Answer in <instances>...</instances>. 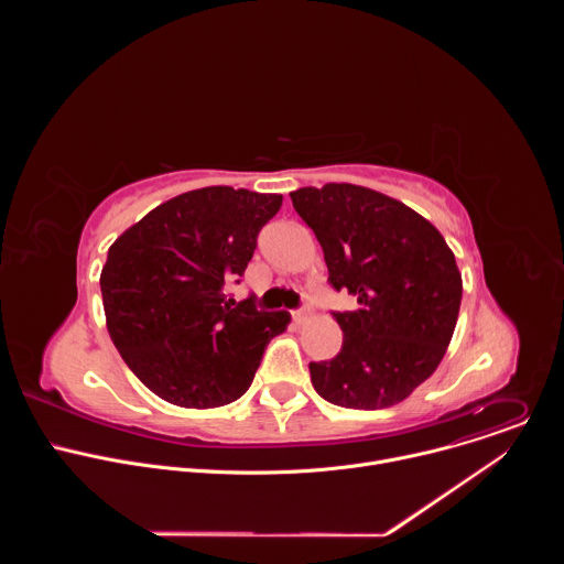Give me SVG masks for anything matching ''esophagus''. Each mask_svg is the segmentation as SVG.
Segmentation results:
<instances>
[{
    "mask_svg": "<svg viewBox=\"0 0 564 564\" xmlns=\"http://www.w3.org/2000/svg\"><path fill=\"white\" fill-rule=\"evenodd\" d=\"M310 316V307H301V310H294L292 312V318L296 321V324H303V321Z\"/></svg>",
    "mask_w": 564,
    "mask_h": 564,
    "instance_id": "obj_1",
    "label": "esophagus"
}]
</instances>
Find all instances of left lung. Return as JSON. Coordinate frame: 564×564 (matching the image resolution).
Here are the masks:
<instances>
[{
  "label": "left lung",
  "mask_w": 564,
  "mask_h": 564,
  "mask_svg": "<svg viewBox=\"0 0 564 564\" xmlns=\"http://www.w3.org/2000/svg\"><path fill=\"white\" fill-rule=\"evenodd\" d=\"M290 198L324 248L330 285L357 296L355 312H335L341 352L310 364L314 390L344 409L399 404L435 372L457 324L451 248L415 209L368 187L328 183Z\"/></svg>",
  "instance_id": "left-lung-1"
}]
</instances>
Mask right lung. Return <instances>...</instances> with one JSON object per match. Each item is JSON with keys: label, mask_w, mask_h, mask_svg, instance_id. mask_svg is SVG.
<instances>
[{"label": "right lung", "mask_w": 564, "mask_h": 564, "mask_svg": "<svg viewBox=\"0 0 564 564\" xmlns=\"http://www.w3.org/2000/svg\"><path fill=\"white\" fill-rule=\"evenodd\" d=\"M281 194L203 187L151 209L109 248L100 274L107 330L131 372L183 409L236 401L290 312L236 303L261 227Z\"/></svg>", "instance_id": "1"}]
</instances>
